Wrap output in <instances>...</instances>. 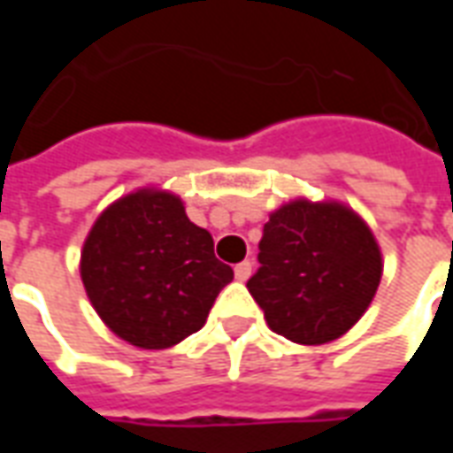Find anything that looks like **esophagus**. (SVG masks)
<instances>
[{"label":"esophagus","mask_w":453,"mask_h":453,"mask_svg":"<svg viewBox=\"0 0 453 453\" xmlns=\"http://www.w3.org/2000/svg\"><path fill=\"white\" fill-rule=\"evenodd\" d=\"M250 274H252V262H250V259H245V262H240V265L235 266L237 281H247V279H250Z\"/></svg>","instance_id":"obj_1"}]
</instances>
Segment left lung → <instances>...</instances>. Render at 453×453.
<instances>
[{
  "mask_svg": "<svg viewBox=\"0 0 453 453\" xmlns=\"http://www.w3.org/2000/svg\"><path fill=\"white\" fill-rule=\"evenodd\" d=\"M259 269L247 288L269 327L298 344H325L349 330L380 281L369 226L340 203L294 201L269 216Z\"/></svg>",
  "mask_w": 453,
  "mask_h": 453,
  "instance_id": "left-lung-1",
  "label": "left lung"
}]
</instances>
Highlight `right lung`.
Returning <instances> with one entry per match:
<instances>
[{"instance_id": "right-lung-1", "label": "right lung", "mask_w": 453, "mask_h": 453, "mask_svg": "<svg viewBox=\"0 0 453 453\" xmlns=\"http://www.w3.org/2000/svg\"><path fill=\"white\" fill-rule=\"evenodd\" d=\"M82 281L104 323L142 349H167L203 327L233 269L174 194L140 188L96 218Z\"/></svg>"}]
</instances>
